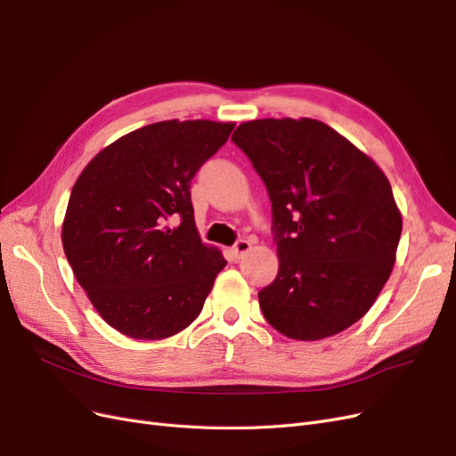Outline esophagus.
Masks as SVG:
<instances>
[{
  "mask_svg": "<svg viewBox=\"0 0 456 456\" xmlns=\"http://www.w3.org/2000/svg\"><path fill=\"white\" fill-rule=\"evenodd\" d=\"M250 248H252V243H250L248 240H240L238 243H235V245L230 248V252H232V256H233L235 260H241Z\"/></svg>",
  "mask_w": 456,
  "mask_h": 456,
  "instance_id": "obj_1",
  "label": "esophagus"
}]
</instances>
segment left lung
<instances>
[{
	"mask_svg": "<svg viewBox=\"0 0 456 456\" xmlns=\"http://www.w3.org/2000/svg\"><path fill=\"white\" fill-rule=\"evenodd\" d=\"M269 192L277 279L260 294L275 330L322 340L369 313L387 282L403 232L389 179L318 119H252L232 134Z\"/></svg>",
	"mask_w": 456,
	"mask_h": 456,
	"instance_id": "8db88e82",
	"label": "left lung"
}]
</instances>
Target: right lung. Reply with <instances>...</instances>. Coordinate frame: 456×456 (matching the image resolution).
<instances>
[{
  "mask_svg": "<svg viewBox=\"0 0 456 456\" xmlns=\"http://www.w3.org/2000/svg\"><path fill=\"white\" fill-rule=\"evenodd\" d=\"M235 123L159 121L106 145L78 175L61 226L65 256L101 318L138 340L191 325L223 252L200 240L191 179Z\"/></svg>",
  "mask_w": 456,
  "mask_h": 456,
  "instance_id": "add662e5",
  "label": "right lung"
}]
</instances>
